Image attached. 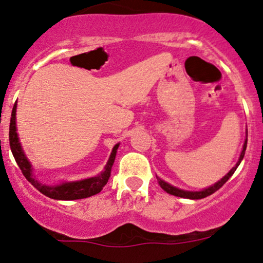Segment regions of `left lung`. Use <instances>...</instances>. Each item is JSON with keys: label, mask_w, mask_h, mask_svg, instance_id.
Returning <instances> with one entry per match:
<instances>
[{"label": "left lung", "mask_w": 263, "mask_h": 263, "mask_svg": "<svg viewBox=\"0 0 263 263\" xmlns=\"http://www.w3.org/2000/svg\"><path fill=\"white\" fill-rule=\"evenodd\" d=\"M247 142H248V130H247V138H246V141H244V145H243V149L242 152H240V156H239V159L237 161L235 166H233L231 170L229 171L228 175H225L224 177H222L220 181H218L215 184L208 186L206 189H202L200 190V192H188V190H183V189H179V188H176V186L168 184L167 182L163 181V179H160L159 177H157L158 179V183H159V185L163 188L165 192L171 194V195H175V196H178V197H183V199H190V200H199V199H203V197H207L212 195V194L217 192L218 189H220L222 185L225 184L226 182L229 181L230 177L235 174V171L237 170V167L239 166L240 161L243 160L244 158V153H246V149H247Z\"/></svg>", "instance_id": "obj_1"}]
</instances>
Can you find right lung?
Returning a JSON list of instances; mask_svg holds the SVG:
<instances>
[{
  "instance_id": "right-lung-1",
  "label": "right lung",
  "mask_w": 263,
  "mask_h": 263,
  "mask_svg": "<svg viewBox=\"0 0 263 263\" xmlns=\"http://www.w3.org/2000/svg\"><path fill=\"white\" fill-rule=\"evenodd\" d=\"M9 145L10 149L14 158H15L16 164L19 165L20 170L28 182L31 183L34 188H37L42 194L45 196L50 197L53 200H79V199H86L92 195H96L102 192L103 186L109 181L111 175V168H112L115 158H116V153L118 149L120 143L114 146L112 152L110 154L109 160L104 167V171L100 172L99 175L95 176V177H89L81 179V181H74V182H62L57 185H46L43 184L35 178L33 175V168L30 160L25 156L23 147L19 141V136L16 133V102L14 104L12 117H10V124H9Z\"/></svg>"
}]
</instances>
